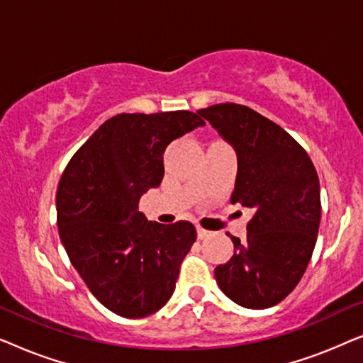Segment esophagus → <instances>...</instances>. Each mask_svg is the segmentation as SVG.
<instances>
[{"instance_id": "obj_1", "label": "esophagus", "mask_w": 363, "mask_h": 363, "mask_svg": "<svg viewBox=\"0 0 363 363\" xmlns=\"http://www.w3.org/2000/svg\"><path fill=\"white\" fill-rule=\"evenodd\" d=\"M196 235H198V240H205V238H208L211 235L210 231L203 230V228H196Z\"/></svg>"}]
</instances>
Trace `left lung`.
Instances as JSON below:
<instances>
[{
    "label": "left lung",
    "mask_w": 363,
    "mask_h": 363,
    "mask_svg": "<svg viewBox=\"0 0 363 363\" xmlns=\"http://www.w3.org/2000/svg\"><path fill=\"white\" fill-rule=\"evenodd\" d=\"M198 113L236 152L231 203L255 210L246 240L230 236L235 255L216 266V282L238 306L267 309L294 291L311 261L320 223L319 177L304 148L252 108L226 102Z\"/></svg>",
    "instance_id": "obj_1"
}]
</instances>
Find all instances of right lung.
Returning a JSON list of instances; mask_svg holds the SVG:
<instances>
[{
	"label": "right lung",
	"mask_w": 363,
	"mask_h": 363,
	"mask_svg": "<svg viewBox=\"0 0 363 363\" xmlns=\"http://www.w3.org/2000/svg\"><path fill=\"white\" fill-rule=\"evenodd\" d=\"M188 111L118 113L76 152L57 186V226L72 266L113 314L140 319L170 299L196 240L190 221L160 225L138 201L163 180V153L203 127Z\"/></svg>",
	"instance_id": "add662e5"
}]
</instances>
